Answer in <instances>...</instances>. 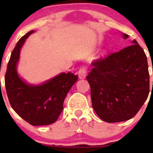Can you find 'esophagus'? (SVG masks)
Here are the masks:
<instances>
[{"mask_svg": "<svg viewBox=\"0 0 153 153\" xmlns=\"http://www.w3.org/2000/svg\"><path fill=\"white\" fill-rule=\"evenodd\" d=\"M78 77H79L80 79H84L86 78V69L84 67H81V69L78 71Z\"/></svg>", "mask_w": 153, "mask_h": 153, "instance_id": "1", "label": "esophagus"}]
</instances>
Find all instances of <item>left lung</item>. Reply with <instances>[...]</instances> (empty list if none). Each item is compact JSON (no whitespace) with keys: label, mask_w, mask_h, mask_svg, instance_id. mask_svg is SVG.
Listing matches in <instances>:
<instances>
[{"label":"left lung","mask_w":153,"mask_h":153,"mask_svg":"<svg viewBox=\"0 0 153 153\" xmlns=\"http://www.w3.org/2000/svg\"><path fill=\"white\" fill-rule=\"evenodd\" d=\"M122 36L126 39L129 35L124 33ZM132 44L92 62L94 68L86 77L92 107L106 122H121L133 118L149 95L147 58L135 40Z\"/></svg>","instance_id":"left-lung-1"}]
</instances>
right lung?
I'll return each instance as SVG.
<instances>
[{
    "instance_id": "add662e5",
    "label": "right lung",
    "mask_w": 153,
    "mask_h": 153,
    "mask_svg": "<svg viewBox=\"0 0 153 153\" xmlns=\"http://www.w3.org/2000/svg\"><path fill=\"white\" fill-rule=\"evenodd\" d=\"M35 31L22 37L14 48L7 65L5 86L12 109L32 126L53 124L63 111L64 101L78 76L70 72H61L41 84H30L17 71L20 52L26 40Z\"/></svg>"
}]
</instances>
